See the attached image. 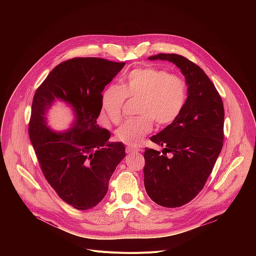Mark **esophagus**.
<instances>
[{
	"mask_svg": "<svg viewBox=\"0 0 256 256\" xmlns=\"http://www.w3.org/2000/svg\"><path fill=\"white\" fill-rule=\"evenodd\" d=\"M126 153L130 154V153H138V152H140V151H142V149H140V148H132V147H126Z\"/></svg>",
	"mask_w": 256,
	"mask_h": 256,
	"instance_id": "esophagus-1",
	"label": "esophagus"
}]
</instances>
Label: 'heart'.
Wrapping results in <instances>:
<instances>
[{
    "instance_id": "obj_1",
    "label": "heart",
    "mask_w": 256,
    "mask_h": 256,
    "mask_svg": "<svg viewBox=\"0 0 256 256\" xmlns=\"http://www.w3.org/2000/svg\"><path fill=\"white\" fill-rule=\"evenodd\" d=\"M188 85L181 76L155 66L138 68L124 78L122 85H109L101 93V116L106 122L118 124L124 118L126 99H138L136 114L116 132V138L136 147L156 122L158 126L173 124L184 110Z\"/></svg>"
}]
</instances>
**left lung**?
Returning <instances> with one entry per match:
<instances>
[{
  "instance_id": "8db88e82",
  "label": "left lung",
  "mask_w": 256,
  "mask_h": 256,
  "mask_svg": "<svg viewBox=\"0 0 256 256\" xmlns=\"http://www.w3.org/2000/svg\"><path fill=\"white\" fill-rule=\"evenodd\" d=\"M175 64L188 85V102L181 116L151 140L162 153L146 148L144 184L153 202L165 208L181 206L204 188L224 144V105L202 68L176 54L148 58ZM172 154L166 157V153Z\"/></svg>"
}]
</instances>
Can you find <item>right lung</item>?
Here are the masks:
<instances>
[{
  "instance_id": "add662e5",
  "label": "right lung",
  "mask_w": 256,
  "mask_h": 256,
  "mask_svg": "<svg viewBox=\"0 0 256 256\" xmlns=\"http://www.w3.org/2000/svg\"><path fill=\"white\" fill-rule=\"evenodd\" d=\"M124 64L100 58L64 60L33 97L28 134L40 166L58 196L77 210L92 208L103 200L109 179L126 156L124 144L107 142L110 132L97 124L101 93ZM54 98L76 114L74 126L64 133L46 126L45 112Z\"/></svg>"
}]
</instances>
